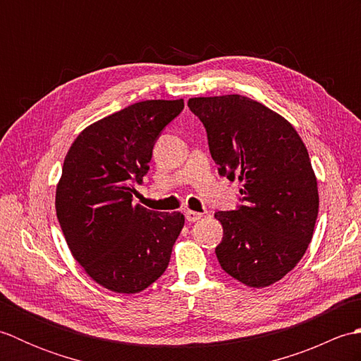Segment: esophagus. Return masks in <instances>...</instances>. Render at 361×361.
<instances>
[{
	"mask_svg": "<svg viewBox=\"0 0 361 361\" xmlns=\"http://www.w3.org/2000/svg\"><path fill=\"white\" fill-rule=\"evenodd\" d=\"M203 217V214L200 212H195V211H186V220L190 221V224H194V221H198Z\"/></svg>",
	"mask_w": 361,
	"mask_h": 361,
	"instance_id": "34e87169",
	"label": "esophagus"
}]
</instances>
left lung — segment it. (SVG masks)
Returning <instances> with one entry per match:
<instances>
[{
  "mask_svg": "<svg viewBox=\"0 0 361 361\" xmlns=\"http://www.w3.org/2000/svg\"><path fill=\"white\" fill-rule=\"evenodd\" d=\"M219 173L242 183L243 204L219 211L220 267L248 287L281 281L304 256L318 217L309 152L281 114L240 94L189 99Z\"/></svg>",
  "mask_w": 361,
  "mask_h": 361,
  "instance_id": "8db88e82",
  "label": "left lung"
}]
</instances>
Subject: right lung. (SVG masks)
<instances>
[{
	"instance_id": "obj_1",
	"label": "right lung",
	"mask_w": 361,
	"mask_h": 361,
	"mask_svg": "<svg viewBox=\"0 0 361 361\" xmlns=\"http://www.w3.org/2000/svg\"><path fill=\"white\" fill-rule=\"evenodd\" d=\"M183 109V99L130 105L82 130L65 157L56 190L60 228L90 278L116 293L155 282L185 225L181 212L132 203L157 137Z\"/></svg>"
}]
</instances>
